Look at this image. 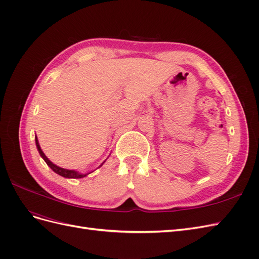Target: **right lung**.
<instances>
[{"label":"right lung","instance_id":"right-lung-1","mask_svg":"<svg viewBox=\"0 0 259 259\" xmlns=\"http://www.w3.org/2000/svg\"><path fill=\"white\" fill-rule=\"evenodd\" d=\"M35 145H36V148H37V150H38V153H40V155L42 156L43 158V160L46 162V164H48V165L55 171V173L56 174H58V175H60V176H62V177H65V178H83V177H85V176H88L89 174H91V173H86V174H81V173H79V171H76V170H72V169H65V168H61V167H59V166H57V165H55V164L53 163V162H51L49 159H48V156H46L45 154H44V152L42 151V149H41V147H40V145H38V140H37V137L35 136ZM105 162H103L101 163V165H103ZM100 165V166H101ZM99 166V167H100Z\"/></svg>","mask_w":259,"mask_h":259}]
</instances>
